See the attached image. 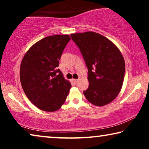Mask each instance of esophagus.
Wrapping results in <instances>:
<instances>
[{
	"label": "esophagus",
	"instance_id": "34e87169",
	"mask_svg": "<svg viewBox=\"0 0 149 149\" xmlns=\"http://www.w3.org/2000/svg\"><path fill=\"white\" fill-rule=\"evenodd\" d=\"M72 81H73V82H74V83H77L79 82V79H72Z\"/></svg>",
	"mask_w": 149,
	"mask_h": 149
}]
</instances>
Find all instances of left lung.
Wrapping results in <instances>:
<instances>
[{"label":"left lung","mask_w":149,"mask_h":149,"mask_svg":"<svg viewBox=\"0 0 149 149\" xmlns=\"http://www.w3.org/2000/svg\"><path fill=\"white\" fill-rule=\"evenodd\" d=\"M88 68L89 87L84 93L89 102L103 107L113 102L123 85L125 64L117 46L94 32L71 34Z\"/></svg>","instance_id":"obj_1"}]
</instances>
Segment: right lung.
I'll return each mask as SVG.
<instances>
[{"instance_id":"obj_1","label":"right lung","mask_w":149,"mask_h":149,"mask_svg":"<svg viewBox=\"0 0 149 149\" xmlns=\"http://www.w3.org/2000/svg\"><path fill=\"white\" fill-rule=\"evenodd\" d=\"M70 40L68 34L47 36L34 43L22 59V87L29 100L41 111L60 109L72 87L58 69L59 60Z\"/></svg>"}]
</instances>
